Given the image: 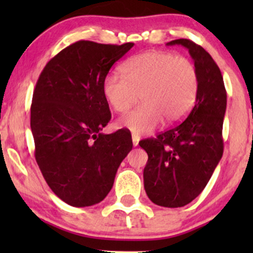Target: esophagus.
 <instances>
[{
	"label": "esophagus",
	"instance_id": "obj_1",
	"mask_svg": "<svg viewBox=\"0 0 253 253\" xmlns=\"http://www.w3.org/2000/svg\"><path fill=\"white\" fill-rule=\"evenodd\" d=\"M139 140H140V138H139L138 135H135V134H133V135H132V143H133V146H138Z\"/></svg>",
	"mask_w": 253,
	"mask_h": 253
}]
</instances>
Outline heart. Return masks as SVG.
Returning <instances> with one entry per match:
<instances>
[{"label": "heart", "instance_id": "heart-1", "mask_svg": "<svg viewBox=\"0 0 253 253\" xmlns=\"http://www.w3.org/2000/svg\"><path fill=\"white\" fill-rule=\"evenodd\" d=\"M121 76L108 75L102 92L114 112L126 113L140 100L141 106L118 121L120 128L135 135L149 134L159 124L179 123L199 94L197 66L187 57L170 52L147 51L120 66Z\"/></svg>", "mask_w": 253, "mask_h": 253}]
</instances>
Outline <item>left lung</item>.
I'll list each match as a JSON object with an SVG mask.
<instances>
[{"label": "left lung", "mask_w": 253, "mask_h": 253, "mask_svg": "<svg viewBox=\"0 0 253 253\" xmlns=\"http://www.w3.org/2000/svg\"><path fill=\"white\" fill-rule=\"evenodd\" d=\"M189 50L200 75L199 94L189 115L172 128L139 145L147 152L144 188L162 207H183L196 199L210 182L223 152L222 124L227 103L219 66L202 46L189 39L167 45Z\"/></svg>", "instance_id": "8db88e82"}]
</instances>
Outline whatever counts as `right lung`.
I'll use <instances>...</instances> for the list:
<instances>
[{
    "label": "right lung",
    "instance_id": "add662e5",
    "mask_svg": "<svg viewBox=\"0 0 253 253\" xmlns=\"http://www.w3.org/2000/svg\"><path fill=\"white\" fill-rule=\"evenodd\" d=\"M133 45L80 40L52 58L38 78L31 106L34 156L51 190L74 207L102 201L132 150L126 129L101 130L112 118L103 80Z\"/></svg>",
    "mask_w": 253,
    "mask_h": 253
}]
</instances>
